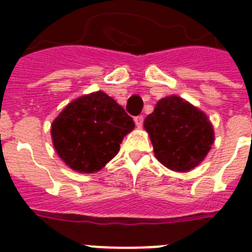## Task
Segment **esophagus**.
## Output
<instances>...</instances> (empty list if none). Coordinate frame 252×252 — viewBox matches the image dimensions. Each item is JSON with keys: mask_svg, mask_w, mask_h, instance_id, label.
Segmentation results:
<instances>
[{"mask_svg": "<svg viewBox=\"0 0 252 252\" xmlns=\"http://www.w3.org/2000/svg\"><path fill=\"white\" fill-rule=\"evenodd\" d=\"M134 123H136V126H137L138 128H141L142 124H144V116H142V115L136 116V118H134Z\"/></svg>", "mask_w": 252, "mask_h": 252, "instance_id": "esophagus-1", "label": "esophagus"}]
</instances>
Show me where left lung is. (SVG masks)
Returning <instances> with one entry per match:
<instances>
[{
	"instance_id": "obj_1",
	"label": "left lung",
	"mask_w": 252,
	"mask_h": 252,
	"mask_svg": "<svg viewBox=\"0 0 252 252\" xmlns=\"http://www.w3.org/2000/svg\"><path fill=\"white\" fill-rule=\"evenodd\" d=\"M154 156L176 172L199 166L215 142V130L205 112L178 95L159 99L144 120Z\"/></svg>"
}]
</instances>
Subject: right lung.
Returning <instances> with one entry per match:
<instances>
[{
	"instance_id": "right-lung-1",
	"label": "right lung",
	"mask_w": 252,
	"mask_h": 252,
	"mask_svg": "<svg viewBox=\"0 0 252 252\" xmlns=\"http://www.w3.org/2000/svg\"><path fill=\"white\" fill-rule=\"evenodd\" d=\"M134 123L104 91L73 99L51 124V137L65 165L82 174L102 170L119 153Z\"/></svg>"
}]
</instances>
